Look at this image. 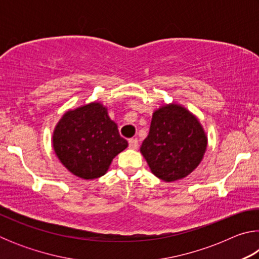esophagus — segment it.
Segmentation results:
<instances>
[{
	"label": "esophagus",
	"mask_w": 259,
	"mask_h": 259,
	"mask_svg": "<svg viewBox=\"0 0 259 259\" xmlns=\"http://www.w3.org/2000/svg\"><path fill=\"white\" fill-rule=\"evenodd\" d=\"M129 143V147L131 150H136V148H138V139L137 138H130L128 140Z\"/></svg>",
	"instance_id": "obj_1"
}]
</instances>
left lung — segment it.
<instances>
[{"label":"left lung","instance_id":"obj_1","mask_svg":"<svg viewBox=\"0 0 259 259\" xmlns=\"http://www.w3.org/2000/svg\"><path fill=\"white\" fill-rule=\"evenodd\" d=\"M205 148L207 137L196 117L171 104L153 113L150 133L140 152L157 178L174 182L199 165Z\"/></svg>","mask_w":259,"mask_h":259}]
</instances>
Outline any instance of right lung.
Wrapping results in <instances>:
<instances>
[{"label":"right lung","mask_w":259,"mask_h":259,"mask_svg":"<svg viewBox=\"0 0 259 259\" xmlns=\"http://www.w3.org/2000/svg\"><path fill=\"white\" fill-rule=\"evenodd\" d=\"M128 146L107 109L93 103L67 112L54 133L58 159L75 176L98 178L107 171L112 160Z\"/></svg>","instance_id":"obj_1"}]
</instances>
